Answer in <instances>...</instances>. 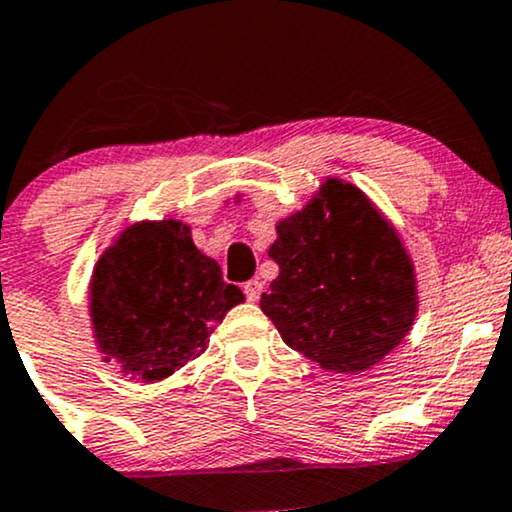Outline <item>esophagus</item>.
<instances>
[{
  "label": "esophagus",
  "instance_id": "34e87169",
  "mask_svg": "<svg viewBox=\"0 0 512 512\" xmlns=\"http://www.w3.org/2000/svg\"><path fill=\"white\" fill-rule=\"evenodd\" d=\"M262 289H264V284H262L260 279H252V281H248V284L243 286L245 296H248V301H252V303H257V301H260V296H262Z\"/></svg>",
  "mask_w": 512,
  "mask_h": 512
}]
</instances>
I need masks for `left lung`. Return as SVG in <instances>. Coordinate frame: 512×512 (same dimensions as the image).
Masks as SVG:
<instances>
[{"label":"left lung","mask_w":512,"mask_h":512,"mask_svg":"<svg viewBox=\"0 0 512 512\" xmlns=\"http://www.w3.org/2000/svg\"><path fill=\"white\" fill-rule=\"evenodd\" d=\"M279 276L262 313L291 349L332 373H363L414 325L416 274L395 226L351 182L327 178L276 223Z\"/></svg>","instance_id":"1"}]
</instances>
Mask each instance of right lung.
I'll list each match as a JSON object with an SVG mask.
<instances>
[{
  "mask_svg": "<svg viewBox=\"0 0 512 512\" xmlns=\"http://www.w3.org/2000/svg\"><path fill=\"white\" fill-rule=\"evenodd\" d=\"M93 337L129 380L156 383L204 354L209 334L245 296L175 219L127 226L91 276Z\"/></svg>",
  "mask_w": 512,
  "mask_h": 512,
  "instance_id": "obj_1",
  "label": "right lung"
}]
</instances>
